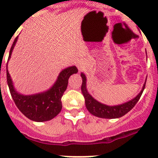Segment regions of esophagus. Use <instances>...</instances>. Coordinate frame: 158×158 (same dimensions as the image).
I'll return each mask as SVG.
<instances>
[{"label": "esophagus", "mask_w": 158, "mask_h": 158, "mask_svg": "<svg viewBox=\"0 0 158 158\" xmlns=\"http://www.w3.org/2000/svg\"><path fill=\"white\" fill-rule=\"evenodd\" d=\"M76 66H77L79 69H82L84 65H83V63L81 62V61H77V63H76Z\"/></svg>", "instance_id": "esophagus-1"}]
</instances>
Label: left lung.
I'll return each instance as SVG.
<instances>
[{
	"mask_svg": "<svg viewBox=\"0 0 158 158\" xmlns=\"http://www.w3.org/2000/svg\"><path fill=\"white\" fill-rule=\"evenodd\" d=\"M146 53H147V51H146ZM81 77L82 79L81 90H82V95L85 98V104H86V108L93 115L101 118H118L122 117L123 115L127 114L129 110L133 108L134 106L136 104V103L140 98L141 95H142L143 92L145 89L146 81H147V79H146L142 89L139 93V94L135 96L132 100L122 104L110 106L102 104V103L94 99V97L89 94L87 89H86V76H85L84 73L81 72Z\"/></svg>",
	"mask_w": 158,
	"mask_h": 158,
	"instance_id": "left-lung-1",
	"label": "left lung"
}]
</instances>
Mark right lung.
<instances>
[{
	"mask_svg": "<svg viewBox=\"0 0 158 158\" xmlns=\"http://www.w3.org/2000/svg\"><path fill=\"white\" fill-rule=\"evenodd\" d=\"M18 37L15 39L11 46L8 61L11 58ZM77 72L78 69L76 66L66 68L59 73L57 80L48 90L32 95H23L15 88L7 64V82L13 101L19 110L30 120L42 122L51 120L60 113L62 108L61 97L67 89L69 77Z\"/></svg>",
	"mask_w": 158,
	"mask_h": 158,
	"instance_id": "obj_1",
	"label": "right lung"
}]
</instances>
